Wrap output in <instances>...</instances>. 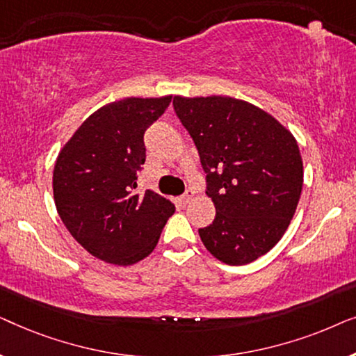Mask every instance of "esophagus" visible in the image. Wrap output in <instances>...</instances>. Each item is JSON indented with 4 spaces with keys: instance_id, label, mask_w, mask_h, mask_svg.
<instances>
[{
    "instance_id": "34e87169",
    "label": "esophagus",
    "mask_w": 356,
    "mask_h": 356,
    "mask_svg": "<svg viewBox=\"0 0 356 356\" xmlns=\"http://www.w3.org/2000/svg\"><path fill=\"white\" fill-rule=\"evenodd\" d=\"M193 196H194V191H193V189H188V191L184 193L183 196H179V197H178V202L181 204V206H186V204H188L189 201H191V197H193Z\"/></svg>"
}]
</instances>
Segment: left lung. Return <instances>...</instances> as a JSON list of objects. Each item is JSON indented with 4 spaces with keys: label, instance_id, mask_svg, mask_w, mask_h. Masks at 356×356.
Wrapping results in <instances>:
<instances>
[{
    "label": "left lung",
    "instance_id": "left-lung-1",
    "mask_svg": "<svg viewBox=\"0 0 356 356\" xmlns=\"http://www.w3.org/2000/svg\"><path fill=\"white\" fill-rule=\"evenodd\" d=\"M206 172L216 218L199 228L212 256L243 266L272 250L290 225L303 188L291 133L264 110L232 97H173Z\"/></svg>",
    "mask_w": 356,
    "mask_h": 356
}]
</instances>
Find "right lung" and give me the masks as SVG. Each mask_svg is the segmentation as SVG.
<instances>
[{"label": "right lung", "mask_w": 356, "mask_h": 356, "mask_svg": "<svg viewBox=\"0 0 356 356\" xmlns=\"http://www.w3.org/2000/svg\"><path fill=\"white\" fill-rule=\"evenodd\" d=\"M172 97L124 99L102 106L72 134L53 170L56 211L92 256L131 266L154 251L175 206L138 188L145 162L144 133Z\"/></svg>", "instance_id": "add662e5"}]
</instances>
